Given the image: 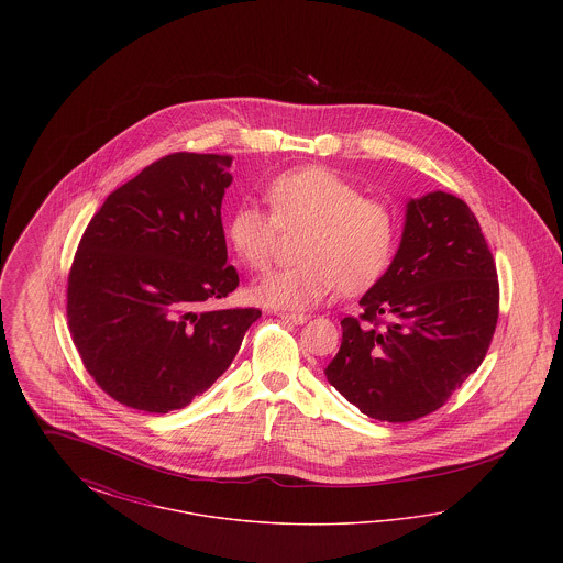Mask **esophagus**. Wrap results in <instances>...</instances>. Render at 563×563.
Returning a JSON list of instances; mask_svg holds the SVG:
<instances>
[{
	"instance_id": "esophagus-1",
	"label": "esophagus",
	"mask_w": 563,
	"mask_h": 563,
	"mask_svg": "<svg viewBox=\"0 0 563 563\" xmlns=\"http://www.w3.org/2000/svg\"><path fill=\"white\" fill-rule=\"evenodd\" d=\"M278 317L283 321L294 322V324H303L308 321V314H301V312H278Z\"/></svg>"
}]
</instances>
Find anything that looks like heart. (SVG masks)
Wrapping results in <instances>:
<instances>
[{"instance_id": "1", "label": "heart", "mask_w": 563, "mask_h": 563, "mask_svg": "<svg viewBox=\"0 0 563 563\" xmlns=\"http://www.w3.org/2000/svg\"><path fill=\"white\" fill-rule=\"evenodd\" d=\"M268 211L244 202L228 221V242L249 268H268L278 230H303L295 257L299 264L264 276L253 297L280 310H306L338 287L358 294L390 266L399 221L395 211L365 198L338 173L303 166L276 175L266 188Z\"/></svg>"}]
</instances>
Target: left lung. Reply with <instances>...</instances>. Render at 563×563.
Segmentation results:
<instances>
[{
    "label": "left lung",
    "mask_w": 563,
    "mask_h": 563,
    "mask_svg": "<svg viewBox=\"0 0 563 563\" xmlns=\"http://www.w3.org/2000/svg\"><path fill=\"white\" fill-rule=\"evenodd\" d=\"M342 321L329 384L365 416L411 422L477 372L498 322V274L468 205L430 191L407 202L401 244Z\"/></svg>",
    "instance_id": "8db88e82"
}]
</instances>
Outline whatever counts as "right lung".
I'll return each mask as SVG.
<instances>
[{"label": "right lung", "mask_w": 563, "mask_h": 563, "mask_svg": "<svg viewBox=\"0 0 563 563\" xmlns=\"http://www.w3.org/2000/svg\"><path fill=\"white\" fill-rule=\"evenodd\" d=\"M232 156L177 152L111 191L69 269L67 319L86 372L126 407L168 413L213 386L257 308L209 310L239 287L221 200Z\"/></svg>", "instance_id": "add662e5"}]
</instances>
